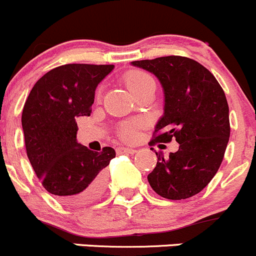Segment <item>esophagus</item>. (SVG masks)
I'll return each instance as SVG.
<instances>
[{
    "label": "esophagus",
    "instance_id": "esophagus-1",
    "mask_svg": "<svg viewBox=\"0 0 256 256\" xmlns=\"http://www.w3.org/2000/svg\"><path fill=\"white\" fill-rule=\"evenodd\" d=\"M136 149L129 148V146H120L117 148V153H124V154H134L136 153Z\"/></svg>",
    "mask_w": 256,
    "mask_h": 256
}]
</instances>
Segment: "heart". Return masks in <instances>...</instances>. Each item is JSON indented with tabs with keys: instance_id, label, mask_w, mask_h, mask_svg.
Instances as JSON below:
<instances>
[{
	"instance_id": "1",
	"label": "heart",
	"mask_w": 256,
	"mask_h": 256,
	"mask_svg": "<svg viewBox=\"0 0 256 256\" xmlns=\"http://www.w3.org/2000/svg\"><path fill=\"white\" fill-rule=\"evenodd\" d=\"M126 84H127L128 90H130L133 94L138 93L139 90L146 88L148 84L154 83L153 78L146 72H142V70H132L129 72L124 78ZM136 124H124L120 128V136L126 140H132V139L136 138Z\"/></svg>"
}]
</instances>
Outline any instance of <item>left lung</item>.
<instances>
[{
	"label": "left lung",
	"instance_id": "1",
	"mask_svg": "<svg viewBox=\"0 0 256 256\" xmlns=\"http://www.w3.org/2000/svg\"><path fill=\"white\" fill-rule=\"evenodd\" d=\"M132 66L153 73L164 93V113L152 144L176 139L179 149L169 158L156 154L148 182L158 196L170 200L190 198L216 174L230 136L225 93L204 66L192 58L166 56L134 60Z\"/></svg>",
	"mask_w": 256,
	"mask_h": 256
}]
</instances>
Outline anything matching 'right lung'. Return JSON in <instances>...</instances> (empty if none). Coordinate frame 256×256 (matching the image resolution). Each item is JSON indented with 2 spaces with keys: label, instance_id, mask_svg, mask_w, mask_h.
<instances>
[{
  "label": "right lung",
  "instance_id": "add662e5",
  "mask_svg": "<svg viewBox=\"0 0 256 256\" xmlns=\"http://www.w3.org/2000/svg\"><path fill=\"white\" fill-rule=\"evenodd\" d=\"M113 64H64L37 80L22 112L27 156L46 190L60 203L83 206L106 188V166L116 150L88 149L77 142V120L90 116L98 84Z\"/></svg>",
  "mask_w": 256,
  "mask_h": 256
}]
</instances>
